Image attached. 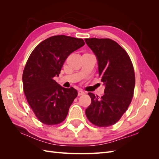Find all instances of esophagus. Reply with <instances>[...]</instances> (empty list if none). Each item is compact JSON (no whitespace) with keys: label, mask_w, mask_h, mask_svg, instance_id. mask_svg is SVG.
Returning <instances> with one entry per match:
<instances>
[{"label":"esophagus","mask_w":159,"mask_h":159,"mask_svg":"<svg viewBox=\"0 0 159 159\" xmlns=\"http://www.w3.org/2000/svg\"><path fill=\"white\" fill-rule=\"evenodd\" d=\"M78 95H84V94H85V92L84 91H81V90H80L79 91H78Z\"/></svg>","instance_id":"obj_1"}]
</instances>
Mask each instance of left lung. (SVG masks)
Returning <instances> with one entry per match:
<instances>
[{
	"label": "left lung",
	"instance_id": "obj_1",
	"mask_svg": "<svg viewBox=\"0 0 159 159\" xmlns=\"http://www.w3.org/2000/svg\"><path fill=\"white\" fill-rule=\"evenodd\" d=\"M87 45L97 57L99 77L105 85L104 95L91 99L85 109L89 121L95 126L113 125L126 111L133 97L135 75L127 52L109 38H86Z\"/></svg>",
	"mask_w": 159,
	"mask_h": 159
}]
</instances>
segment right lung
I'll return each mask as SVG.
<instances>
[{
  "label": "right lung",
  "instance_id": "obj_1",
  "mask_svg": "<svg viewBox=\"0 0 159 159\" xmlns=\"http://www.w3.org/2000/svg\"><path fill=\"white\" fill-rule=\"evenodd\" d=\"M85 44L83 39L65 35L40 42L26 61L22 74L24 93L40 122L54 125L64 121L78 91L64 88L54 80L71 53Z\"/></svg>",
  "mask_w": 159,
  "mask_h": 159
}]
</instances>
